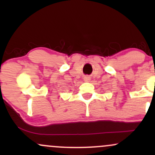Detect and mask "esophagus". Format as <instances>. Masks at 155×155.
<instances>
[{
    "mask_svg": "<svg viewBox=\"0 0 155 155\" xmlns=\"http://www.w3.org/2000/svg\"><path fill=\"white\" fill-rule=\"evenodd\" d=\"M84 81H90V77H88V76H86V77H84Z\"/></svg>",
    "mask_w": 155,
    "mask_h": 155,
    "instance_id": "esophagus-1",
    "label": "esophagus"
}]
</instances>
